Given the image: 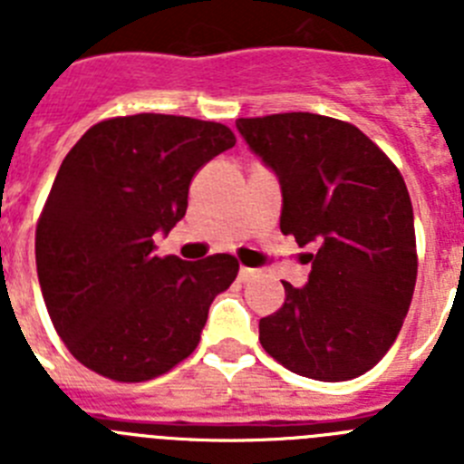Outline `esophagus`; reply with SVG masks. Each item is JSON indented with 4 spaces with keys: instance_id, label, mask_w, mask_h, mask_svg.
I'll return each mask as SVG.
<instances>
[{
    "instance_id": "1",
    "label": "esophagus",
    "mask_w": 464,
    "mask_h": 464,
    "mask_svg": "<svg viewBox=\"0 0 464 464\" xmlns=\"http://www.w3.org/2000/svg\"><path fill=\"white\" fill-rule=\"evenodd\" d=\"M256 269H251V267H241L239 269V281H248V278H253L256 276Z\"/></svg>"
}]
</instances>
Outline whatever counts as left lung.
<instances>
[{"mask_svg": "<svg viewBox=\"0 0 464 464\" xmlns=\"http://www.w3.org/2000/svg\"><path fill=\"white\" fill-rule=\"evenodd\" d=\"M248 149L281 183V232L311 262L309 283L260 321L276 362L315 381L370 372L392 346L416 285L407 183L358 127L318 113L239 118Z\"/></svg>", "mask_w": 464, "mask_h": 464, "instance_id": "left-lung-1", "label": "left lung"}]
</instances>
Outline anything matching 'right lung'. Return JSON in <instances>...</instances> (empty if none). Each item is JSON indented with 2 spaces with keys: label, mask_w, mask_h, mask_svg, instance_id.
Returning <instances> with one entry per match:
<instances>
[{
  "label": "right lung",
  "mask_w": 464,
  "mask_h": 464,
  "mask_svg": "<svg viewBox=\"0 0 464 464\" xmlns=\"http://www.w3.org/2000/svg\"><path fill=\"white\" fill-rule=\"evenodd\" d=\"M235 143L220 122L137 113L92 125L63 160L36 225V274L57 334L88 370L139 383L197 348L239 262L158 257L153 235L186 216L195 171Z\"/></svg>",
  "instance_id": "1"
}]
</instances>
